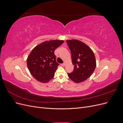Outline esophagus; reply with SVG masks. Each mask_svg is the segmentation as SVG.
<instances>
[{"label":"esophagus","instance_id":"34e87169","mask_svg":"<svg viewBox=\"0 0 123 123\" xmlns=\"http://www.w3.org/2000/svg\"><path fill=\"white\" fill-rule=\"evenodd\" d=\"M61 65L62 66V67H65L66 66V63H63V64H62Z\"/></svg>","mask_w":123,"mask_h":123}]
</instances>
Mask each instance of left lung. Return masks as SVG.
Returning a JSON list of instances; mask_svg holds the SVG:
<instances>
[{"label": "left lung", "instance_id": "left-lung-1", "mask_svg": "<svg viewBox=\"0 0 123 123\" xmlns=\"http://www.w3.org/2000/svg\"><path fill=\"white\" fill-rule=\"evenodd\" d=\"M71 52L73 71L68 73L70 79L76 83L87 80L96 68V60L93 52L86 44L77 39L67 40Z\"/></svg>", "mask_w": 123, "mask_h": 123}]
</instances>
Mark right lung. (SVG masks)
I'll return each mask as SVG.
<instances>
[{
  "label": "right lung",
  "instance_id": "1",
  "mask_svg": "<svg viewBox=\"0 0 123 123\" xmlns=\"http://www.w3.org/2000/svg\"><path fill=\"white\" fill-rule=\"evenodd\" d=\"M64 42L57 39L45 41L32 50L27 64L30 72L37 80L47 83L54 77L59 65L56 61L54 51Z\"/></svg>",
  "mask_w": 123,
  "mask_h": 123
}]
</instances>
